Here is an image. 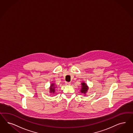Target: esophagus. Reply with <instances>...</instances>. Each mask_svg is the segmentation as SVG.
Listing matches in <instances>:
<instances>
[{
    "label": "esophagus",
    "instance_id": "esophagus-1",
    "mask_svg": "<svg viewBox=\"0 0 133 133\" xmlns=\"http://www.w3.org/2000/svg\"><path fill=\"white\" fill-rule=\"evenodd\" d=\"M65 84H66V85H70L71 84V83H70V82H65Z\"/></svg>",
    "mask_w": 133,
    "mask_h": 133
}]
</instances>
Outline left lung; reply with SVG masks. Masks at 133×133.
<instances>
[{
    "label": "left lung",
    "mask_w": 133,
    "mask_h": 133,
    "mask_svg": "<svg viewBox=\"0 0 133 133\" xmlns=\"http://www.w3.org/2000/svg\"><path fill=\"white\" fill-rule=\"evenodd\" d=\"M82 89L81 90L82 93H84V94H86V92L87 91V90L88 89V88L86 84L85 83H83L82 84Z\"/></svg>",
    "instance_id": "obj_1"
}]
</instances>
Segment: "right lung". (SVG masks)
<instances>
[{
	"mask_svg": "<svg viewBox=\"0 0 133 133\" xmlns=\"http://www.w3.org/2000/svg\"><path fill=\"white\" fill-rule=\"evenodd\" d=\"M50 92H53V93H54V91H55V90H54V89H55V87L54 86V84H51V88H50Z\"/></svg>",
	"mask_w": 133,
	"mask_h": 133,
	"instance_id": "right-lung-1",
	"label": "right lung"
}]
</instances>
